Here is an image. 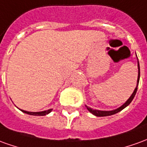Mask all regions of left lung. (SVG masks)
I'll return each mask as SVG.
<instances>
[{
	"mask_svg": "<svg viewBox=\"0 0 147 147\" xmlns=\"http://www.w3.org/2000/svg\"><path fill=\"white\" fill-rule=\"evenodd\" d=\"M138 81H137V82H138V83H137V87L135 88L134 92H133V94L131 95V97L128 98V100H127V102L124 103L123 105L121 106L120 107L117 108V109L113 110V111H98V110H93V109H91V108H90V107H88V106H86V107H87V109H88V111H90V112L92 113L94 115H95V116L102 117V116H109V115H115V114H116V113L121 111H122L123 109H124L126 107H127V106L131 103V101L133 100L134 95H135L136 92H137V90H138V82H139V78H140V68H139V63H138Z\"/></svg>",
	"mask_w": 147,
	"mask_h": 147,
	"instance_id": "left-lung-1",
	"label": "left lung"
}]
</instances>
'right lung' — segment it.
I'll return each mask as SVG.
<instances>
[{"instance_id": "1", "label": "right lung", "mask_w": 147, "mask_h": 147, "mask_svg": "<svg viewBox=\"0 0 147 147\" xmlns=\"http://www.w3.org/2000/svg\"><path fill=\"white\" fill-rule=\"evenodd\" d=\"M52 109H49L48 111H40V112H30V111H24L21 110V111L24 113H26L28 115H46L49 113L51 112Z\"/></svg>"}]
</instances>
